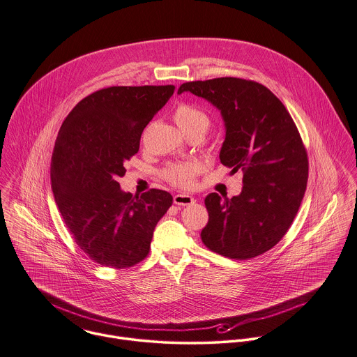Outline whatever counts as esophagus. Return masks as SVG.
<instances>
[{
  "label": "esophagus",
  "mask_w": 357,
  "mask_h": 357,
  "mask_svg": "<svg viewBox=\"0 0 357 357\" xmlns=\"http://www.w3.org/2000/svg\"><path fill=\"white\" fill-rule=\"evenodd\" d=\"M174 203L176 206H190L195 203V199L186 193H178L174 196Z\"/></svg>",
  "instance_id": "34e87169"
}]
</instances>
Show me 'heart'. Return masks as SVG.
Here are the masks:
<instances>
[{"label": "heart", "mask_w": 357, "mask_h": 357, "mask_svg": "<svg viewBox=\"0 0 357 357\" xmlns=\"http://www.w3.org/2000/svg\"><path fill=\"white\" fill-rule=\"evenodd\" d=\"M174 118L188 136L193 133L204 135L211 122L203 108L190 102H181L174 111ZM200 171L202 165L197 162H172L164 168L162 176L175 186L190 188Z\"/></svg>", "instance_id": "obj_1"}]
</instances>
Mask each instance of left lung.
Listing matches in <instances>:
<instances>
[{"label": "left lung", "mask_w": 357, "mask_h": 357, "mask_svg": "<svg viewBox=\"0 0 357 357\" xmlns=\"http://www.w3.org/2000/svg\"><path fill=\"white\" fill-rule=\"evenodd\" d=\"M190 91L221 111V162L242 169L241 195L210 193L203 243L213 252L249 260L273 249L291 228L303 200L309 160L301 133L281 100L266 86L239 77L186 82Z\"/></svg>", "instance_id": "left-lung-1"}]
</instances>
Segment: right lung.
<instances>
[{
  "mask_svg": "<svg viewBox=\"0 0 357 357\" xmlns=\"http://www.w3.org/2000/svg\"><path fill=\"white\" fill-rule=\"evenodd\" d=\"M175 86H112L79 101L65 118L51 157V189L76 245L96 263L128 268L144 260L172 196L121 190L118 178L143 129Z\"/></svg>",
  "mask_w": 357,
  "mask_h": 357,
  "instance_id": "right-lung-1",
  "label": "right lung"
}]
</instances>
